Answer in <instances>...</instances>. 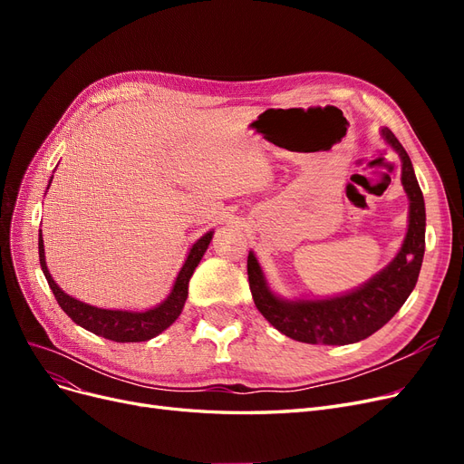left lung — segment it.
Segmentation results:
<instances>
[{"label":"left lung","mask_w":464,"mask_h":464,"mask_svg":"<svg viewBox=\"0 0 464 464\" xmlns=\"http://www.w3.org/2000/svg\"><path fill=\"white\" fill-rule=\"evenodd\" d=\"M387 143L402 160V186L411 199V220L404 244L392 263L368 285L331 300L285 302L266 288L254 254L247 256L249 290L257 310L275 329L307 344H353L368 339L395 315L411 296L420 275L426 247V207L409 154L399 139L383 130Z\"/></svg>","instance_id":"8db88e82"}]
</instances>
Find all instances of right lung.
Segmentation results:
<instances>
[{
    "mask_svg": "<svg viewBox=\"0 0 464 464\" xmlns=\"http://www.w3.org/2000/svg\"><path fill=\"white\" fill-rule=\"evenodd\" d=\"M210 240H213V232L205 234L201 240L195 244L189 251V256L181 266V271L176 278V285L170 292L168 300H164L160 305L152 307L149 312H116V310H101L89 304H82L67 294L53 283V278L46 266L44 259V242H42V234L38 237V254H40V266L44 271V276L53 292L55 300H58L62 310L72 317L77 325L87 329L98 336H104L108 341L116 343H143L152 339V336L160 334L164 329H168L172 323L179 317L184 304L188 300V285L189 278L195 271V266L199 265L203 254L207 251Z\"/></svg>",
    "mask_w": 464,
    "mask_h": 464,
    "instance_id": "1",
    "label": "right lung"
}]
</instances>
